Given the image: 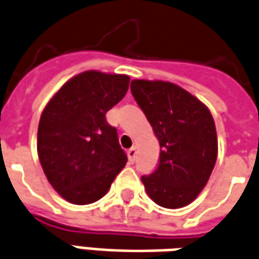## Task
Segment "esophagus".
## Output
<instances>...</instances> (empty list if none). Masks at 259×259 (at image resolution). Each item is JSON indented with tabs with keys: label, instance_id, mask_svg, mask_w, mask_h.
Wrapping results in <instances>:
<instances>
[{
	"label": "esophagus",
	"instance_id": "esophagus-1",
	"mask_svg": "<svg viewBox=\"0 0 259 259\" xmlns=\"http://www.w3.org/2000/svg\"><path fill=\"white\" fill-rule=\"evenodd\" d=\"M136 154H137V148L136 147H132L129 148V151H127V155H129V160L133 162L136 158Z\"/></svg>",
	"mask_w": 259,
	"mask_h": 259
}]
</instances>
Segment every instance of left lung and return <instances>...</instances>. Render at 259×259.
Returning <instances> with one entry per match:
<instances>
[{"mask_svg": "<svg viewBox=\"0 0 259 259\" xmlns=\"http://www.w3.org/2000/svg\"><path fill=\"white\" fill-rule=\"evenodd\" d=\"M130 91L160 143L158 167L142 181L157 205L178 209L196 199L218 158L210 112L184 88L167 81L133 79Z\"/></svg>", "mask_w": 259, "mask_h": 259, "instance_id": "obj_1", "label": "left lung"}]
</instances>
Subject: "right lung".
Segmentation results:
<instances>
[{
    "label": "right lung",
    "instance_id": "obj_1",
    "mask_svg": "<svg viewBox=\"0 0 259 259\" xmlns=\"http://www.w3.org/2000/svg\"><path fill=\"white\" fill-rule=\"evenodd\" d=\"M129 77L84 71L49 101L37 129V154L50 185L74 205H90L109 191L127 155L106 112L123 98Z\"/></svg>",
    "mask_w": 259,
    "mask_h": 259
}]
</instances>
